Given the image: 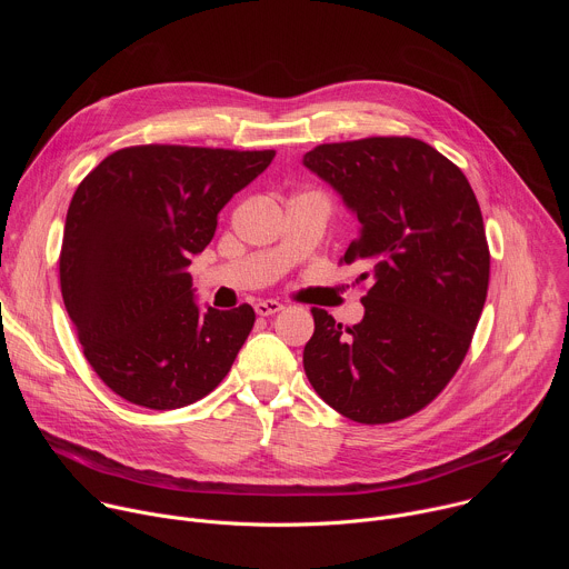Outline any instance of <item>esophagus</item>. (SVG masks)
Listing matches in <instances>:
<instances>
[{"label": "esophagus", "mask_w": 569, "mask_h": 569, "mask_svg": "<svg viewBox=\"0 0 569 569\" xmlns=\"http://www.w3.org/2000/svg\"><path fill=\"white\" fill-rule=\"evenodd\" d=\"M254 310H257L259 317H270V315L283 310V306H281L279 301H274V299H263V301H259V303L254 306Z\"/></svg>", "instance_id": "obj_1"}]
</instances>
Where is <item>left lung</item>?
I'll return each mask as SVG.
<instances>
[{
    "label": "left lung",
    "instance_id": "obj_1",
    "mask_svg": "<svg viewBox=\"0 0 569 569\" xmlns=\"http://www.w3.org/2000/svg\"><path fill=\"white\" fill-rule=\"evenodd\" d=\"M303 167L358 216L340 263H360L369 279L353 327L310 310L306 376L356 423L408 419L457 373L486 301L491 254L477 198L459 167L412 137L321 143Z\"/></svg>",
    "mask_w": 569,
    "mask_h": 569
}]
</instances>
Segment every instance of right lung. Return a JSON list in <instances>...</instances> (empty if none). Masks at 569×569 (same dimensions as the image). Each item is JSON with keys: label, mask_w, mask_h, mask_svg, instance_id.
Here are the masks:
<instances>
[{"label": "right lung", "mask_w": 569, "mask_h": 569, "mask_svg": "<svg viewBox=\"0 0 569 569\" xmlns=\"http://www.w3.org/2000/svg\"><path fill=\"white\" fill-rule=\"evenodd\" d=\"M274 154L130 146L78 184L62 233V301L88 362L128 402L178 410L231 369L254 308L200 310L187 268L211 242L220 209Z\"/></svg>", "instance_id": "1"}]
</instances>
